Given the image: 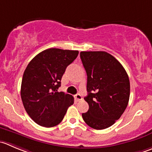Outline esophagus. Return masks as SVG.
Masks as SVG:
<instances>
[{
  "label": "esophagus",
  "mask_w": 152,
  "mask_h": 152,
  "mask_svg": "<svg viewBox=\"0 0 152 152\" xmlns=\"http://www.w3.org/2000/svg\"><path fill=\"white\" fill-rule=\"evenodd\" d=\"M75 99H76V101L79 102V101H80V100L82 99V96H81V94H77L75 95Z\"/></svg>",
  "instance_id": "1"
}]
</instances>
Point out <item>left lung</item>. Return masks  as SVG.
Listing matches in <instances>:
<instances>
[{
	"label": "left lung",
	"mask_w": 152,
	"mask_h": 152,
	"mask_svg": "<svg viewBox=\"0 0 152 152\" xmlns=\"http://www.w3.org/2000/svg\"><path fill=\"white\" fill-rule=\"evenodd\" d=\"M87 73L88 112L82 114L88 126L107 129L120 118L128 105L130 82L126 70L113 56L104 51L81 52Z\"/></svg>",
	"instance_id": "obj_1"
}]
</instances>
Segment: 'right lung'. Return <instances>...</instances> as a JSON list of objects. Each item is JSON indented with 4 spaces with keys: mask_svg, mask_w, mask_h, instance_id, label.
Instances as JSON below:
<instances>
[{
    "mask_svg": "<svg viewBox=\"0 0 152 152\" xmlns=\"http://www.w3.org/2000/svg\"><path fill=\"white\" fill-rule=\"evenodd\" d=\"M79 51L50 48L35 56L23 75L20 96L28 115L46 128L62 121L67 108L74 102L73 96L58 92L66 68Z\"/></svg>",
    "mask_w": 152,
    "mask_h": 152,
    "instance_id": "1",
    "label": "right lung"
}]
</instances>
